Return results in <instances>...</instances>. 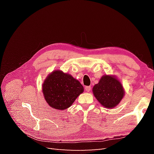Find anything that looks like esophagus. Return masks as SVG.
<instances>
[{"instance_id":"1","label":"esophagus","mask_w":154,"mask_h":154,"mask_svg":"<svg viewBox=\"0 0 154 154\" xmlns=\"http://www.w3.org/2000/svg\"><path fill=\"white\" fill-rule=\"evenodd\" d=\"M91 86H86L85 87V90L87 92H89L91 91Z\"/></svg>"}]
</instances>
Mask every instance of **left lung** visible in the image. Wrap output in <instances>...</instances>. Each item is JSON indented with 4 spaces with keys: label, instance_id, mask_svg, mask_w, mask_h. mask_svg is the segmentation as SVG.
<instances>
[{
    "label": "left lung",
    "instance_id": "obj_1",
    "mask_svg": "<svg viewBox=\"0 0 154 154\" xmlns=\"http://www.w3.org/2000/svg\"><path fill=\"white\" fill-rule=\"evenodd\" d=\"M96 98L103 106L112 109L122 100L125 92L121 83L111 76L102 77L92 88Z\"/></svg>",
    "mask_w": 154,
    "mask_h": 154
}]
</instances>
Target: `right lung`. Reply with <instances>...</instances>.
Wrapping results in <instances>:
<instances>
[{"label":"right lung","instance_id":"add662e5","mask_svg":"<svg viewBox=\"0 0 154 154\" xmlns=\"http://www.w3.org/2000/svg\"><path fill=\"white\" fill-rule=\"evenodd\" d=\"M42 92L50 106L57 110H64L71 106L83 92V87L71 75L55 71L45 79Z\"/></svg>","mask_w":154,"mask_h":154}]
</instances>
